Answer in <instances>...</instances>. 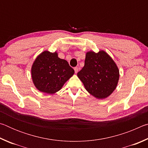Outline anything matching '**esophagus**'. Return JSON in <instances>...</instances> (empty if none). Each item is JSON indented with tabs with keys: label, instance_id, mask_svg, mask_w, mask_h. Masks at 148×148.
Masks as SVG:
<instances>
[{
	"label": "esophagus",
	"instance_id": "34e87169",
	"mask_svg": "<svg viewBox=\"0 0 148 148\" xmlns=\"http://www.w3.org/2000/svg\"><path fill=\"white\" fill-rule=\"evenodd\" d=\"M74 69L75 73L77 74V72H78V68H77V67H75V68H74Z\"/></svg>",
	"mask_w": 148,
	"mask_h": 148
}]
</instances>
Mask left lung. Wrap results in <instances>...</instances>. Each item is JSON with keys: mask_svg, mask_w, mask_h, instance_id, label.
I'll use <instances>...</instances> for the list:
<instances>
[{"mask_svg": "<svg viewBox=\"0 0 148 148\" xmlns=\"http://www.w3.org/2000/svg\"><path fill=\"white\" fill-rule=\"evenodd\" d=\"M77 75L87 91L99 99L106 98L113 92L119 77L116 64L102 50L98 53L87 52L84 66Z\"/></svg>", "mask_w": 148, "mask_h": 148, "instance_id": "8db88e82", "label": "left lung"}]
</instances>
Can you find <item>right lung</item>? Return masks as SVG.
<instances>
[{"mask_svg":"<svg viewBox=\"0 0 148 148\" xmlns=\"http://www.w3.org/2000/svg\"><path fill=\"white\" fill-rule=\"evenodd\" d=\"M74 73V69L66 60L58 57L57 52L48 51H44L36 57L31 69L35 87L47 94L59 91Z\"/></svg>","mask_w":148,"mask_h":148,"instance_id":"1","label":"right lung"}]
</instances>
